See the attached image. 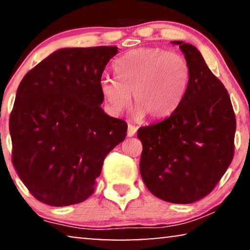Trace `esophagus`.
<instances>
[{"instance_id": "1", "label": "esophagus", "mask_w": 250, "mask_h": 250, "mask_svg": "<svg viewBox=\"0 0 250 250\" xmlns=\"http://www.w3.org/2000/svg\"><path fill=\"white\" fill-rule=\"evenodd\" d=\"M137 132V128L132 125H128V131H126V136L128 137H132L135 136V133Z\"/></svg>"}]
</instances>
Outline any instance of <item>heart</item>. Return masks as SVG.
<instances>
[{
	"mask_svg": "<svg viewBox=\"0 0 250 250\" xmlns=\"http://www.w3.org/2000/svg\"><path fill=\"white\" fill-rule=\"evenodd\" d=\"M117 78L105 75L100 89L108 113L119 117L130 104L132 115L162 120L177 110L187 91L190 70L184 56L160 47H139L117 60Z\"/></svg>",
	"mask_w": 250,
	"mask_h": 250,
	"instance_id": "b5f03b06",
	"label": "heart"
}]
</instances>
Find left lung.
Instances as JSON below:
<instances>
[{
    "label": "left lung",
    "mask_w": 250,
    "mask_h": 250,
    "mask_svg": "<svg viewBox=\"0 0 250 250\" xmlns=\"http://www.w3.org/2000/svg\"><path fill=\"white\" fill-rule=\"evenodd\" d=\"M179 45L190 70L181 103L159 124L140 126V174L157 198L190 204L215 188L234 154L235 115L223 83L194 45Z\"/></svg>",
    "instance_id": "obj_1"
}]
</instances>
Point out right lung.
Here are the masks:
<instances>
[{"label": "right lung", "mask_w": 250, "mask_h": 250, "mask_svg": "<svg viewBox=\"0 0 250 250\" xmlns=\"http://www.w3.org/2000/svg\"><path fill=\"white\" fill-rule=\"evenodd\" d=\"M117 53V46L61 48L21 80L9 121L12 163L40 202L86 200L104 159L125 140V122L101 107L102 75Z\"/></svg>", "instance_id": "add662e5"}]
</instances>
